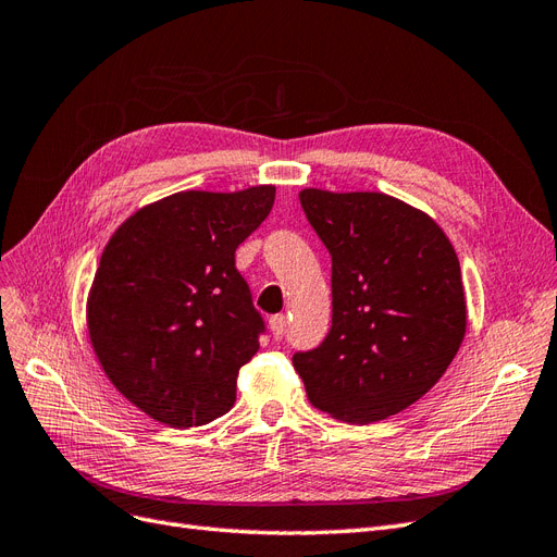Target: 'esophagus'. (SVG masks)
<instances>
[{
	"instance_id": "esophagus-1",
	"label": "esophagus",
	"mask_w": 557,
	"mask_h": 557,
	"mask_svg": "<svg viewBox=\"0 0 557 557\" xmlns=\"http://www.w3.org/2000/svg\"><path fill=\"white\" fill-rule=\"evenodd\" d=\"M285 325H288V318H285L283 313H278V315H272V318H269V330H272L274 339H283V334H285Z\"/></svg>"
}]
</instances>
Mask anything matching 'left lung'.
<instances>
[{"label":"left lung","mask_w":557,"mask_h":557,"mask_svg":"<svg viewBox=\"0 0 557 557\" xmlns=\"http://www.w3.org/2000/svg\"><path fill=\"white\" fill-rule=\"evenodd\" d=\"M332 256V327L293 364L315 409L376 423L444 376L467 332V305L444 230L383 193H299Z\"/></svg>","instance_id":"1"}]
</instances>
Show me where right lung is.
Segmentation results:
<instances>
[{
    "label": "right lung",
    "mask_w": 557,
    "mask_h": 557,
    "mask_svg": "<svg viewBox=\"0 0 557 557\" xmlns=\"http://www.w3.org/2000/svg\"><path fill=\"white\" fill-rule=\"evenodd\" d=\"M274 197V185L170 195L132 213L99 258L86 309L92 350L117 393L158 423L207 425L237 399L264 320L234 250Z\"/></svg>",
    "instance_id": "obj_1"
}]
</instances>
